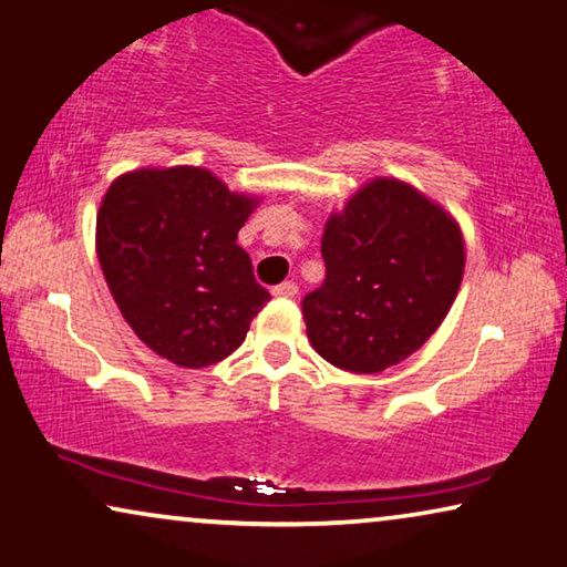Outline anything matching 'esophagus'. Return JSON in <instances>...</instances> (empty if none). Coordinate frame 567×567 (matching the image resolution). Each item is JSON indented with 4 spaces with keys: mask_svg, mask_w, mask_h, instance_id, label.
<instances>
[{
    "mask_svg": "<svg viewBox=\"0 0 567 567\" xmlns=\"http://www.w3.org/2000/svg\"><path fill=\"white\" fill-rule=\"evenodd\" d=\"M272 295H275V298H287V300H290V298H295V295H298V285L287 280L282 285H277L275 290H272Z\"/></svg>",
    "mask_w": 567,
    "mask_h": 567,
    "instance_id": "obj_1",
    "label": "esophagus"
}]
</instances>
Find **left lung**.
Here are the masks:
<instances>
[{
  "label": "left lung",
  "mask_w": 567,
  "mask_h": 567,
  "mask_svg": "<svg viewBox=\"0 0 567 567\" xmlns=\"http://www.w3.org/2000/svg\"><path fill=\"white\" fill-rule=\"evenodd\" d=\"M326 280L302 298L320 357L353 374L400 364L437 331L463 280V236L412 185L377 177L328 218Z\"/></svg>",
  "instance_id": "obj_1"
}]
</instances>
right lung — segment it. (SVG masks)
Instances as JSON below:
<instances>
[{
	"label": "right lung",
	"instance_id": "1",
	"mask_svg": "<svg viewBox=\"0 0 567 567\" xmlns=\"http://www.w3.org/2000/svg\"><path fill=\"white\" fill-rule=\"evenodd\" d=\"M255 198L203 167H142L109 185L96 216V255L132 331L185 369L239 349L269 292L236 236Z\"/></svg>",
	"mask_w": 567,
	"mask_h": 567
}]
</instances>
